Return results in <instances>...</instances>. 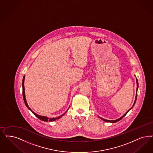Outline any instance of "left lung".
Here are the masks:
<instances>
[{"label": "left lung", "mask_w": 153, "mask_h": 153, "mask_svg": "<svg viewBox=\"0 0 153 153\" xmlns=\"http://www.w3.org/2000/svg\"><path fill=\"white\" fill-rule=\"evenodd\" d=\"M136 81H137V93H136V96H135V99L134 102V104H133V106L130 109H128V111H126V113L124 114V115H123L121 117H120V118H119L118 119H117V120H114V121H113V120H105L104 118H101V117H100L101 120H102L103 121H105V122H111V123H115V122H118V121H119L120 120H121V119H122L126 115V114L128 113V111H130V110H131L133 108V106H134L135 104V102H136V100H137V91H138V79H136Z\"/></svg>", "instance_id": "left-lung-1"}]
</instances>
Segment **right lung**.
Masks as SVG:
<instances>
[{
	"label": "right lung",
	"instance_id": "1",
	"mask_svg": "<svg viewBox=\"0 0 153 153\" xmlns=\"http://www.w3.org/2000/svg\"><path fill=\"white\" fill-rule=\"evenodd\" d=\"M25 76H24V77H23V81H22V88H23V99H24V101H25V105H26V106L28 108V109H29V110H31V111L32 112V113L35 116L37 117L39 119H40V120H42V121H45V122H47V121H49V122H51V121H54L55 120H57V119H59L60 118H61V117L63 115H64V114H62V115H61L60 116L58 117H57V118H48V117H44V116H39V115H38V114H37L36 113H35L34 111H33L32 110H31V108L28 106V104H27V101H26V99H25V85H24V82H25ZM65 114V113H64Z\"/></svg>",
	"mask_w": 153,
	"mask_h": 153
}]
</instances>
